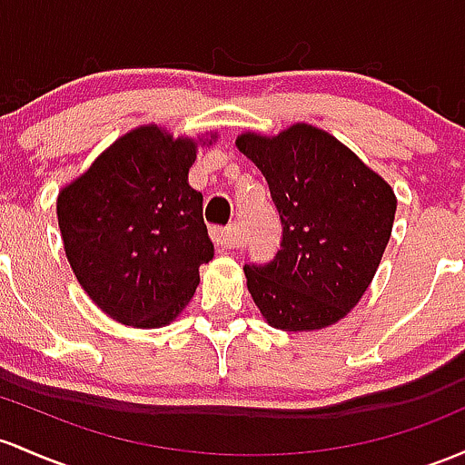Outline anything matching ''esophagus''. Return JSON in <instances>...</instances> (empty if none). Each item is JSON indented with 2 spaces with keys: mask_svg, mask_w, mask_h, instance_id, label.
<instances>
[{
  "mask_svg": "<svg viewBox=\"0 0 465 465\" xmlns=\"http://www.w3.org/2000/svg\"><path fill=\"white\" fill-rule=\"evenodd\" d=\"M209 236H212V241L216 247L221 249L236 247V232H233V227H212Z\"/></svg>",
  "mask_w": 465,
  "mask_h": 465,
  "instance_id": "esophagus-1",
  "label": "esophagus"
}]
</instances>
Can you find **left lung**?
<instances>
[{
  "instance_id": "obj_1",
  "label": "left lung",
  "mask_w": 465,
  "mask_h": 465,
  "mask_svg": "<svg viewBox=\"0 0 465 465\" xmlns=\"http://www.w3.org/2000/svg\"><path fill=\"white\" fill-rule=\"evenodd\" d=\"M238 150L267 178L282 223L272 262L244 264L269 326L318 331L360 302L389 244L397 198L389 183L320 127L244 132Z\"/></svg>"
}]
</instances>
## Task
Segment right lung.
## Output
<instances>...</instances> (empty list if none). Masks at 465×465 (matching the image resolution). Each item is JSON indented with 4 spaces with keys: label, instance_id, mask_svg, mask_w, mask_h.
Instances as JSON below:
<instances>
[{
    "label": "right lung",
    "instance_id": "obj_1",
    "mask_svg": "<svg viewBox=\"0 0 465 465\" xmlns=\"http://www.w3.org/2000/svg\"><path fill=\"white\" fill-rule=\"evenodd\" d=\"M198 143L141 125L59 192L70 267L92 302L116 322L170 324L201 282L198 267L213 258L203 193L187 183Z\"/></svg>",
    "mask_w": 465,
    "mask_h": 465
}]
</instances>
